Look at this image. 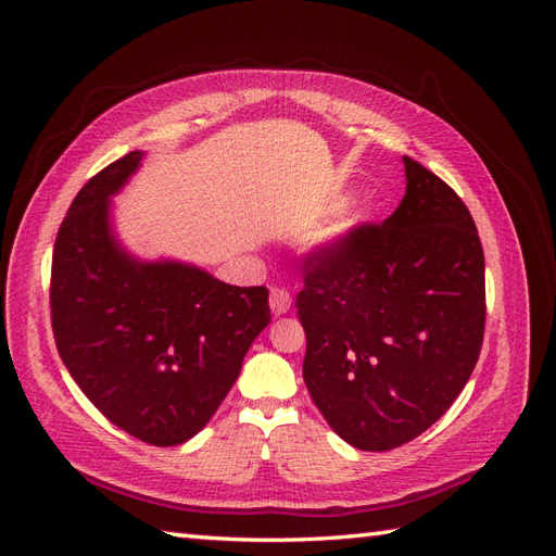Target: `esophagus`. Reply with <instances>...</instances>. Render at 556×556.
<instances>
[{
    "label": "esophagus",
    "mask_w": 556,
    "mask_h": 556,
    "mask_svg": "<svg viewBox=\"0 0 556 556\" xmlns=\"http://www.w3.org/2000/svg\"><path fill=\"white\" fill-rule=\"evenodd\" d=\"M268 306H271V313L274 315H285V313H290V308H292V296L285 292V290H280V288H274L271 290V296H268Z\"/></svg>",
    "instance_id": "esophagus-1"
}]
</instances>
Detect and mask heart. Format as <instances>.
<instances>
[{"label": "heart", "instance_id": "1", "mask_svg": "<svg viewBox=\"0 0 556 556\" xmlns=\"http://www.w3.org/2000/svg\"><path fill=\"white\" fill-rule=\"evenodd\" d=\"M348 204V197H339L331 204V208L333 211H339V208H343ZM374 217H376V213H374V208H368V206H362V208H355L352 213H348L343 220L336 225L327 237L323 239V250H327V252H339L343 245H348V241L355 237L357 231H362L364 227H368L374 223Z\"/></svg>", "mask_w": 556, "mask_h": 556}]
</instances>
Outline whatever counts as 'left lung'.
<instances>
[{"mask_svg":"<svg viewBox=\"0 0 556 556\" xmlns=\"http://www.w3.org/2000/svg\"><path fill=\"white\" fill-rule=\"evenodd\" d=\"M406 197L382 225L313 255L296 296L304 382L345 443L417 439L459 396L484 333V255L450 185L403 157Z\"/></svg>","mask_w":556,"mask_h":556,"instance_id":"obj_1","label":"left lung"}]
</instances>
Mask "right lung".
<instances>
[{"mask_svg": "<svg viewBox=\"0 0 556 556\" xmlns=\"http://www.w3.org/2000/svg\"><path fill=\"white\" fill-rule=\"evenodd\" d=\"M143 157L131 150L76 194L55 239L50 313L80 392L134 439L169 447L211 422L271 311L264 285L237 288L125 248L111 199Z\"/></svg>", "mask_w": 556, "mask_h": 556, "instance_id": "1", "label": "right lung"}]
</instances>
